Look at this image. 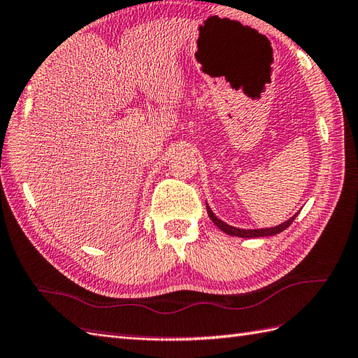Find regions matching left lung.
I'll return each mask as SVG.
<instances>
[{
  "label": "left lung",
  "mask_w": 358,
  "mask_h": 358,
  "mask_svg": "<svg viewBox=\"0 0 358 358\" xmlns=\"http://www.w3.org/2000/svg\"><path fill=\"white\" fill-rule=\"evenodd\" d=\"M206 209L207 213H209V218L213 221L215 226H217L220 230H222L224 234H227L230 236H238V238H261V236H273V235H278L280 231H284L287 227H289L293 224L294 218L299 215L294 213L292 218H288L287 221H284L279 226H274V227H265V229H239V227H234L230 226V224L224 222L222 220H220L217 215H215L210 209V206L206 203Z\"/></svg>",
  "instance_id": "obj_1"
}]
</instances>
